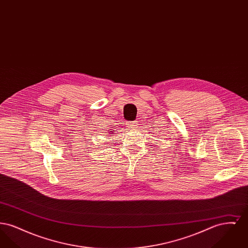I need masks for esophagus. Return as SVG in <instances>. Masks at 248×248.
Listing matches in <instances>:
<instances>
[{"instance_id": "1", "label": "esophagus", "mask_w": 248, "mask_h": 248, "mask_svg": "<svg viewBox=\"0 0 248 248\" xmlns=\"http://www.w3.org/2000/svg\"><path fill=\"white\" fill-rule=\"evenodd\" d=\"M126 124H127V127H128L130 130L136 129V128L138 127V125H139V124H138L137 121H129V122L126 123Z\"/></svg>"}]
</instances>
